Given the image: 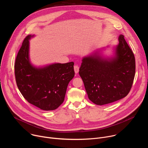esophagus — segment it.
<instances>
[{
	"mask_svg": "<svg viewBox=\"0 0 148 148\" xmlns=\"http://www.w3.org/2000/svg\"><path fill=\"white\" fill-rule=\"evenodd\" d=\"M74 69L75 73V74H77V73H78V71H79V67H78V66L75 65V66H74Z\"/></svg>",
	"mask_w": 148,
	"mask_h": 148,
	"instance_id": "34e87169",
	"label": "esophagus"
}]
</instances>
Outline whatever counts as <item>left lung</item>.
<instances>
[{
    "label": "left lung",
    "mask_w": 148,
    "mask_h": 148,
    "mask_svg": "<svg viewBox=\"0 0 148 148\" xmlns=\"http://www.w3.org/2000/svg\"><path fill=\"white\" fill-rule=\"evenodd\" d=\"M113 47L111 57H105L97 50L82 58L79 74L88 98L102 105L119 100L130 92L135 74L134 54L122 34Z\"/></svg>",
    "instance_id": "8db88e82"
}]
</instances>
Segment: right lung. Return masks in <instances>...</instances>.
<instances>
[{
	"instance_id": "1",
	"label": "right lung",
	"mask_w": 148,
	"mask_h": 148,
	"mask_svg": "<svg viewBox=\"0 0 148 148\" xmlns=\"http://www.w3.org/2000/svg\"><path fill=\"white\" fill-rule=\"evenodd\" d=\"M34 36L28 35L25 38L17 53L14 65L16 84L29 103L42 110H54L64 100L69 83L74 77V63L33 66L29 58V40Z\"/></svg>"
}]
</instances>
